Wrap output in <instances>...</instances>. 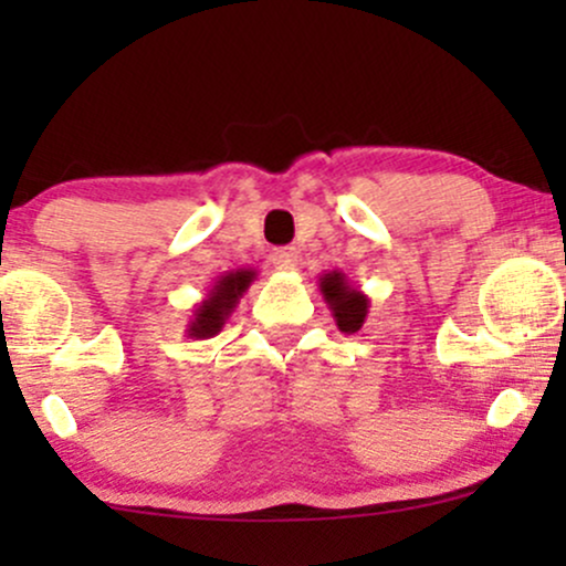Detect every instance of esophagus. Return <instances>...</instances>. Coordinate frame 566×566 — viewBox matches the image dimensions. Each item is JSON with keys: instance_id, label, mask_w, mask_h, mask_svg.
I'll return each mask as SVG.
<instances>
[{"instance_id": "obj_1", "label": "esophagus", "mask_w": 566, "mask_h": 566, "mask_svg": "<svg viewBox=\"0 0 566 566\" xmlns=\"http://www.w3.org/2000/svg\"><path fill=\"white\" fill-rule=\"evenodd\" d=\"M271 261H274L276 269L290 271L297 265V250L295 247H279V250L271 252Z\"/></svg>"}]
</instances>
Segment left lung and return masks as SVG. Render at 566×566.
I'll return each instance as SVG.
<instances>
[{"label":"left lung","mask_w":566,"mask_h":566,"mask_svg":"<svg viewBox=\"0 0 566 566\" xmlns=\"http://www.w3.org/2000/svg\"><path fill=\"white\" fill-rule=\"evenodd\" d=\"M319 292L324 303L333 311V319L340 333L354 335L365 327L369 314V297L359 287H354L343 271H327V274H322Z\"/></svg>","instance_id":"obj_1"}]
</instances>
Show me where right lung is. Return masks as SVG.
<instances>
[{
  "mask_svg": "<svg viewBox=\"0 0 566 566\" xmlns=\"http://www.w3.org/2000/svg\"><path fill=\"white\" fill-rule=\"evenodd\" d=\"M258 279L255 269H237L226 271L223 276H218L212 282V287L207 290V295L193 305L191 319L186 324V337L191 340H207V337H216L223 324L229 322V316L237 308L239 297L250 290V284Z\"/></svg>",
  "mask_w": 566,
  "mask_h": 566,
  "instance_id": "1",
  "label": "right lung"
}]
</instances>
